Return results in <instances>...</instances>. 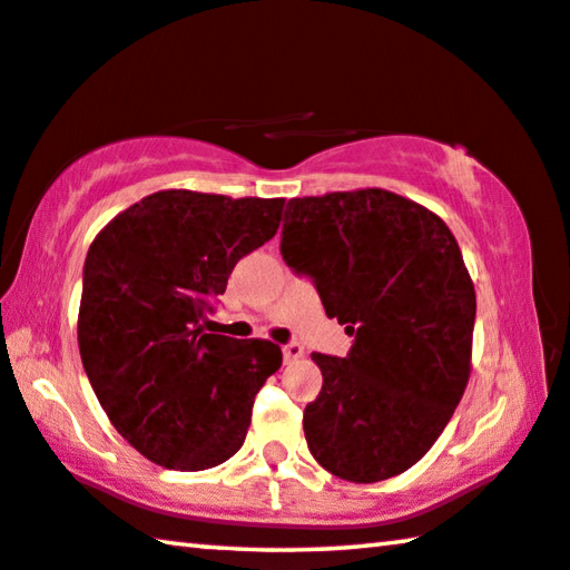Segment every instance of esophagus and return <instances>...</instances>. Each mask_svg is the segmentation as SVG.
<instances>
[{
  "instance_id": "34e87169",
  "label": "esophagus",
  "mask_w": 570,
  "mask_h": 570,
  "mask_svg": "<svg viewBox=\"0 0 570 570\" xmlns=\"http://www.w3.org/2000/svg\"><path fill=\"white\" fill-rule=\"evenodd\" d=\"M282 350H284V360H286V363H288V360H299V357L304 355V347H302L296 340L286 342V345H284Z\"/></svg>"
}]
</instances>
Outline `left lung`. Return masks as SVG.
<instances>
[{
    "label": "left lung",
    "mask_w": 570,
    "mask_h": 570,
    "mask_svg": "<svg viewBox=\"0 0 570 570\" xmlns=\"http://www.w3.org/2000/svg\"><path fill=\"white\" fill-rule=\"evenodd\" d=\"M282 256L355 337L345 357L312 352L306 446L340 480H391L433 446L469 381L476 299L456 238L426 207L355 189L288 200Z\"/></svg>",
    "instance_id": "8db88e82"
}]
</instances>
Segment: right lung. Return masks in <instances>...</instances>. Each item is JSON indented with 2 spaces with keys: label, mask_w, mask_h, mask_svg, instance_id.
I'll list each match as a JSON object with an SVG mask.
<instances>
[{
  "label": "right lung",
  "mask_w": 570,
  "mask_h": 570,
  "mask_svg": "<svg viewBox=\"0 0 570 570\" xmlns=\"http://www.w3.org/2000/svg\"><path fill=\"white\" fill-rule=\"evenodd\" d=\"M284 200L165 189L90 243L78 347L108 421L151 462L218 466L250 426L253 399L282 367L268 340L205 332L238 261L276 236Z\"/></svg>",
  "instance_id": "1"
}]
</instances>
